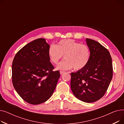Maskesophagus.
Here are the masks:
<instances>
[{
  "instance_id": "34e87169",
  "label": "esophagus",
  "mask_w": 124,
  "mask_h": 124,
  "mask_svg": "<svg viewBox=\"0 0 124 124\" xmlns=\"http://www.w3.org/2000/svg\"><path fill=\"white\" fill-rule=\"evenodd\" d=\"M60 74H63L64 73H65V71H60Z\"/></svg>"
}]
</instances>
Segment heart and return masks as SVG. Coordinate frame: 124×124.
<instances>
[{"instance_id": "1", "label": "heart", "mask_w": 124, "mask_h": 124, "mask_svg": "<svg viewBox=\"0 0 124 124\" xmlns=\"http://www.w3.org/2000/svg\"><path fill=\"white\" fill-rule=\"evenodd\" d=\"M50 60L58 64L63 56L65 59L61 62L58 68L62 70H80L87 65L90 58V50L86 45L81 44L71 39L62 40L56 45H51L48 51Z\"/></svg>"}]
</instances>
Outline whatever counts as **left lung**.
Listing matches in <instances>:
<instances>
[{
    "label": "left lung",
    "mask_w": 124,
    "mask_h": 124,
    "mask_svg": "<svg viewBox=\"0 0 124 124\" xmlns=\"http://www.w3.org/2000/svg\"><path fill=\"white\" fill-rule=\"evenodd\" d=\"M90 54L83 69L71 73V89L77 99L90 103L105 95L113 77V64L109 52L100 43L86 39Z\"/></svg>",
    "instance_id": "8db88e82"
}]
</instances>
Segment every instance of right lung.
<instances>
[{"instance_id": "1", "label": "right lung", "mask_w": 124, "mask_h": 124, "mask_svg": "<svg viewBox=\"0 0 124 124\" xmlns=\"http://www.w3.org/2000/svg\"><path fill=\"white\" fill-rule=\"evenodd\" d=\"M49 47L45 39H37L19 50L12 62L13 85L19 95L31 105L47 101L60 76L59 71L53 70L48 54Z\"/></svg>"}]
</instances>
